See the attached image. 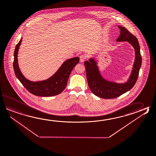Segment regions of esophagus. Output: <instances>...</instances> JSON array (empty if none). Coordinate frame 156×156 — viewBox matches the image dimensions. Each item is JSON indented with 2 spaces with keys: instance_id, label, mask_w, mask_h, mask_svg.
<instances>
[{
  "instance_id": "obj_1",
  "label": "esophagus",
  "mask_w": 156,
  "mask_h": 156,
  "mask_svg": "<svg viewBox=\"0 0 156 156\" xmlns=\"http://www.w3.org/2000/svg\"><path fill=\"white\" fill-rule=\"evenodd\" d=\"M80 62H81V63H83L84 61H85V59H86V56L84 55H81L80 56Z\"/></svg>"
}]
</instances>
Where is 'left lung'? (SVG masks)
I'll list each match as a JSON object with an SVG mask.
<instances>
[{
  "mask_svg": "<svg viewBox=\"0 0 156 156\" xmlns=\"http://www.w3.org/2000/svg\"><path fill=\"white\" fill-rule=\"evenodd\" d=\"M118 27L121 32L117 41H128L132 45L135 51L133 67L127 82L117 83L107 80L102 77L97 63L93 58H90L89 61L84 62L89 88L94 95L102 98H115L132 89L137 82L142 64L140 45L137 38L123 27L118 26Z\"/></svg>",
  "mask_w": 156,
  "mask_h": 156,
  "instance_id": "left-lung-1",
  "label": "left lung"
}]
</instances>
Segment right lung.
<instances>
[{"label":"right lung","instance_id":"right-lung-1","mask_svg":"<svg viewBox=\"0 0 156 156\" xmlns=\"http://www.w3.org/2000/svg\"><path fill=\"white\" fill-rule=\"evenodd\" d=\"M22 38L16 44L14 53L13 68L16 78L29 92L40 97H51L63 91L72 70L80 62V58L74 57L65 61L57 72L47 80L39 82H32L26 79L21 73L18 63V52Z\"/></svg>","mask_w":156,"mask_h":156}]
</instances>
